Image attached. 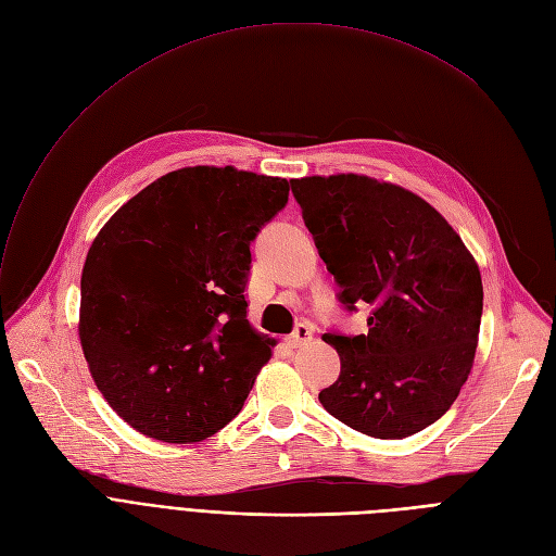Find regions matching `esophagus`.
<instances>
[{
  "instance_id": "esophagus-1",
  "label": "esophagus",
  "mask_w": 556,
  "mask_h": 556,
  "mask_svg": "<svg viewBox=\"0 0 556 556\" xmlns=\"http://www.w3.org/2000/svg\"><path fill=\"white\" fill-rule=\"evenodd\" d=\"M312 337H314V326L312 324H299L296 330L287 337V343L292 349H301V346H305L307 341H312Z\"/></svg>"
}]
</instances>
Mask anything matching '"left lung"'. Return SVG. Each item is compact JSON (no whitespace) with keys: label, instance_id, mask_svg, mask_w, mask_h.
Listing matches in <instances>:
<instances>
[{"label":"left lung","instance_id":"left-lung-1","mask_svg":"<svg viewBox=\"0 0 556 556\" xmlns=\"http://www.w3.org/2000/svg\"><path fill=\"white\" fill-rule=\"evenodd\" d=\"M341 303L374 305L368 332H326L341 374L319 393L349 428L403 439L432 426L470 376L482 276L455 228L418 194L364 174L292 180Z\"/></svg>","mask_w":556,"mask_h":556}]
</instances>
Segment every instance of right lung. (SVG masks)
Segmentation results:
<instances>
[{"label":"right lung","mask_w":556,"mask_h":556,"mask_svg":"<svg viewBox=\"0 0 556 556\" xmlns=\"http://www.w3.org/2000/svg\"><path fill=\"white\" fill-rule=\"evenodd\" d=\"M287 197V178L182 167L94 237L78 339L105 403L140 434L194 443L240 414L276 346L247 319L249 247Z\"/></svg>","instance_id":"right-lung-1"}]
</instances>
